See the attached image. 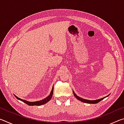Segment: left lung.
Masks as SVG:
<instances>
[{
	"label": "left lung",
	"mask_w": 124,
	"mask_h": 124,
	"mask_svg": "<svg viewBox=\"0 0 124 124\" xmlns=\"http://www.w3.org/2000/svg\"><path fill=\"white\" fill-rule=\"evenodd\" d=\"M73 93H74V95L75 97H76L78 100L80 101L83 102H85V103H90V104H95V103H98L99 102H100L101 101H102V100H103L104 98H106L107 97H108V96H107L106 97H104L103 98H100V99H98V100H85V99H83V98L80 97L79 96H77L76 94H75L74 93V92L73 91Z\"/></svg>",
	"instance_id": "obj_1"
}]
</instances>
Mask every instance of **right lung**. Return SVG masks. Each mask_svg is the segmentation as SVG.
<instances>
[{"label":"right lung","mask_w":124,"mask_h":124,"mask_svg":"<svg viewBox=\"0 0 124 124\" xmlns=\"http://www.w3.org/2000/svg\"><path fill=\"white\" fill-rule=\"evenodd\" d=\"M53 92H54V86H53V87H52V89L51 92H50V94L47 96L46 98H45V99H44V100H42L41 101H36V102H28L26 100L21 99V98H18V97H17L16 96H15V95H15V97L17 98V99H18L20 101H22V102H23L24 103H25L28 104V106H41V105H43V104L46 103L47 102H49V101L51 99V98L52 97V95H53Z\"/></svg>","instance_id":"right-lung-1"}]
</instances>
